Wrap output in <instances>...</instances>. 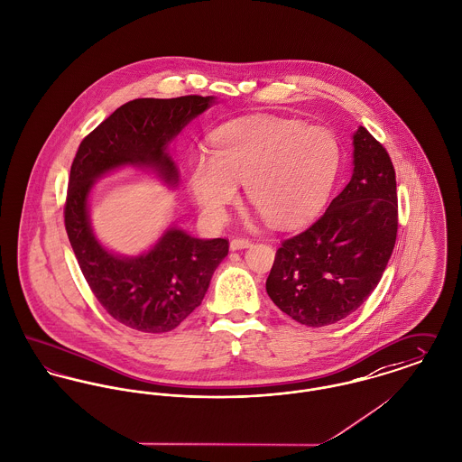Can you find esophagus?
<instances>
[{"label":"esophagus","mask_w":462,"mask_h":462,"mask_svg":"<svg viewBox=\"0 0 462 462\" xmlns=\"http://www.w3.org/2000/svg\"><path fill=\"white\" fill-rule=\"evenodd\" d=\"M254 244L250 238H233L231 240V250H242V248H246V246H250Z\"/></svg>","instance_id":"34e87169"}]
</instances>
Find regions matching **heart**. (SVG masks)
<instances>
[{
    "mask_svg": "<svg viewBox=\"0 0 462 462\" xmlns=\"http://www.w3.org/2000/svg\"><path fill=\"white\" fill-rule=\"evenodd\" d=\"M212 154L189 161V184L203 214L220 220L245 184L248 201L275 226H296L328 199L338 175V138L326 127L250 117L214 134Z\"/></svg>",
    "mask_w": 462,
    "mask_h": 462,
    "instance_id": "heart-1",
    "label": "heart"
}]
</instances>
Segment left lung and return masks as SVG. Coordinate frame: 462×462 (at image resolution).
Instances as JSON below:
<instances>
[{
    "mask_svg": "<svg viewBox=\"0 0 462 462\" xmlns=\"http://www.w3.org/2000/svg\"><path fill=\"white\" fill-rule=\"evenodd\" d=\"M396 236V171L385 147L361 125L350 182L308 229L278 246L266 292L303 326L335 324L368 300Z\"/></svg>",
    "mask_w": 462,
    "mask_h": 462,
    "instance_id": "8db88e82",
    "label": "left lung"
}]
</instances>
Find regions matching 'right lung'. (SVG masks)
<instances>
[{
  "mask_svg": "<svg viewBox=\"0 0 462 462\" xmlns=\"http://www.w3.org/2000/svg\"><path fill=\"white\" fill-rule=\"evenodd\" d=\"M212 99L190 94L127 101L82 140L71 162L64 227L82 275L101 307L142 333H168L201 305L229 242L170 229L149 254L117 257L94 238L88 196L94 179L123 164L152 166L168 184H177L179 173L166 145Z\"/></svg>",
  "mask_w": 462,
  "mask_h": 462,
  "instance_id": "obj_1",
  "label": "right lung"
}]
</instances>
